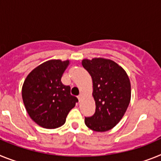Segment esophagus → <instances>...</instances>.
Returning a JSON list of instances; mask_svg holds the SVG:
<instances>
[{"label": "esophagus", "instance_id": "1", "mask_svg": "<svg viewBox=\"0 0 161 161\" xmlns=\"http://www.w3.org/2000/svg\"><path fill=\"white\" fill-rule=\"evenodd\" d=\"M82 94L81 93V94H79V96H78V99H79V100L80 101L81 100H82Z\"/></svg>", "mask_w": 161, "mask_h": 161}]
</instances>
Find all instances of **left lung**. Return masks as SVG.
<instances>
[{
	"label": "left lung",
	"instance_id": "1",
	"mask_svg": "<svg viewBox=\"0 0 161 161\" xmlns=\"http://www.w3.org/2000/svg\"><path fill=\"white\" fill-rule=\"evenodd\" d=\"M82 66L92 76L96 112L85 117L88 128L98 132L112 129L121 121L130 101V82L125 71L111 60L84 59Z\"/></svg>",
	"mask_w": 161,
	"mask_h": 161
}]
</instances>
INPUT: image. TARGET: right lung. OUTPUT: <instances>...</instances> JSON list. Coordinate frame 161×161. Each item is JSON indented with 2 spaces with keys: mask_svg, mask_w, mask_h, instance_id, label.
<instances>
[{
  "mask_svg": "<svg viewBox=\"0 0 161 161\" xmlns=\"http://www.w3.org/2000/svg\"><path fill=\"white\" fill-rule=\"evenodd\" d=\"M69 61L50 60L26 77L22 89L25 108L33 121L46 129L64 125L69 112L79 101L70 95V86L61 79Z\"/></svg>",
  "mask_w": 161,
  "mask_h": 161,
  "instance_id": "right-lung-1",
  "label": "right lung"
}]
</instances>
